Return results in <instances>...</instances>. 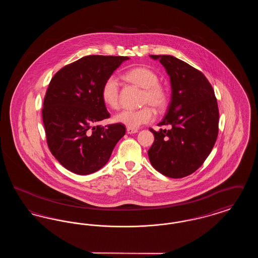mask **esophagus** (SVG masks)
I'll return each mask as SVG.
<instances>
[{"mask_svg": "<svg viewBox=\"0 0 258 258\" xmlns=\"http://www.w3.org/2000/svg\"><path fill=\"white\" fill-rule=\"evenodd\" d=\"M126 133H127L128 135H133V134H136V133H138V130H136V128H132V127H127V128H126Z\"/></svg>", "mask_w": 258, "mask_h": 258, "instance_id": "obj_1", "label": "esophagus"}]
</instances>
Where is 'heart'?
<instances>
[{
	"label": "heart",
	"mask_w": 258,
	"mask_h": 258,
	"mask_svg": "<svg viewBox=\"0 0 258 258\" xmlns=\"http://www.w3.org/2000/svg\"><path fill=\"white\" fill-rule=\"evenodd\" d=\"M128 82L144 89L142 104L152 105L156 109H162L167 103L166 89L159 83V76L145 67H135L123 74ZM101 98L110 108L116 109L120 105V83L116 76L111 75L105 79L101 87ZM155 118V112L145 106L138 110H123L117 113L113 120L132 128H137L144 123H150Z\"/></svg>",
	"instance_id": "obj_1"
}]
</instances>
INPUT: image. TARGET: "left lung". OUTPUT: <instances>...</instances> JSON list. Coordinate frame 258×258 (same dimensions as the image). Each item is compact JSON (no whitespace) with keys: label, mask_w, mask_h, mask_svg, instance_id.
<instances>
[{"label":"left lung","mask_w":258,"mask_h":258,"mask_svg":"<svg viewBox=\"0 0 258 258\" xmlns=\"http://www.w3.org/2000/svg\"><path fill=\"white\" fill-rule=\"evenodd\" d=\"M170 77L171 101L159 124L170 130H150L155 141L148 151L155 169L170 178H183L207 159L219 133L215 92L201 72L171 55H150Z\"/></svg>","instance_id":"1"}]
</instances>
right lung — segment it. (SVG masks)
<instances>
[{
	"instance_id": "right-lung-1",
	"label": "right lung",
	"mask_w": 258,
	"mask_h": 258,
	"mask_svg": "<svg viewBox=\"0 0 258 258\" xmlns=\"http://www.w3.org/2000/svg\"><path fill=\"white\" fill-rule=\"evenodd\" d=\"M128 59L86 56L63 67L51 79L42 120L50 152L68 170L79 175L98 171L125 134L122 123L94 124L110 117L101 98L103 82Z\"/></svg>"
}]
</instances>
